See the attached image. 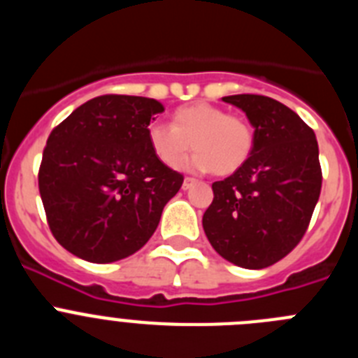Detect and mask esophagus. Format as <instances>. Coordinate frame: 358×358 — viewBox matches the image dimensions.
<instances>
[{
	"mask_svg": "<svg viewBox=\"0 0 358 358\" xmlns=\"http://www.w3.org/2000/svg\"><path fill=\"white\" fill-rule=\"evenodd\" d=\"M194 182H195V179H192V177H185V181H182V189H189Z\"/></svg>",
	"mask_w": 358,
	"mask_h": 358,
	"instance_id": "esophagus-1",
	"label": "esophagus"
}]
</instances>
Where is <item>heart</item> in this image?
<instances>
[{"mask_svg": "<svg viewBox=\"0 0 358 358\" xmlns=\"http://www.w3.org/2000/svg\"><path fill=\"white\" fill-rule=\"evenodd\" d=\"M148 147L170 169L182 163L188 150H197L186 161L192 172L229 176L236 172L252 150V131L243 118L222 107L195 102L173 110L172 127L152 123L147 131Z\"/></svg>", "mask_w": 358, "mask_h": 358, "instance_id": "obj_1", "label": "heart"}]
</instances>
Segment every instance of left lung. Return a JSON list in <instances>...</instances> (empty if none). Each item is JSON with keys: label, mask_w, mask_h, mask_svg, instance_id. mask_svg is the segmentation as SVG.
Masks as SVG:
<instances>
[{"label": "left lung", "mask_w": 358, "mask_h": 358, "mask_svg": "<svg viewBox=\"0 0 358 358\" xmlns=\"http://www.w3.org/2000/svg\"><path fill=\"white\" fill-rule=\"evenodd\" d=\"M222 100L251 122L252 150L233 176L213 182L202 227L227 262L265 268L285 258L308 227L322 182L317 140L274 98L233 94Z\"/></svg>", "instance_id": "8db88e82"}]
</instances>
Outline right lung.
Returning a JSON list of instances; mask_svg holds the SVG:
<instances>
[{"mask_svg": "<svg viewBox=\"0 0 358 358\" xmlns=\"http://www.w3.org/2000/svg\"><path fill=\"white\" fill-rule=\"evenodd\" d=\"M164 107L154 98L103 94L82 103L50 134L39 192L53 236L66 251L110 264L148 242L182 176L148 147Z\"/></svg>", "mask_w": 358, "mask_h": 358, "instance_id": "add662e5", "label": "right lung"}]
</instances>
